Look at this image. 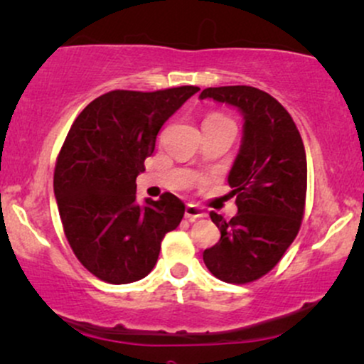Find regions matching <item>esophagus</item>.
Returning <instances> with one entry per match:
<instances>
[{"label": "esophagus", "instance_id": "34e87169", "mask_svg": "<svg viewBox=\"0 0 364 364\" xmlns=\"http://www.w3.org/2000/svg\"><path fill=\"white\" fill-rule=\"evenodd\" d=\"M207 217V213L203 212L200 207H196V205H186V210H185V218H188L190 222H195L198 220V218H203Z\"/></svg>", "mask_w": 364, "mask_h": 364}]
</instances>
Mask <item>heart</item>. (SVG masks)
Masks as SVG:
<instances>
[{
	"label": "heart",
	"mask_w": 364,
	"mask_h": 364,
	"mask_svg": "<svg viewBox=\"0 0 364 364\" xmlns=\"http://www.w3.org/2000/svg\"><path fill=\"white\" fill-rule=\"evenodd\" d=\"M212 118H222V117H218V115H213V117H210L208 120H212Z\"/></svg>",
	"instance_id": "heart-1"
}]
</instances>
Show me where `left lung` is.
Segmentation results:
<instances>
[{"label":"left lung","mask_w":364,"mask_h":364,"mask_svg":"<svg viewBox=\"0 0 364 364\" xmlns=\"http://www.w3.org/2000/svg\"><path fill=\"white\" fill-rule=\"evenodd\" d=\"M244 115L239 154L229 173L237 215L210 218L220 240L205 249L213 277L244 284L269 273L299 234L307 195V156L290 113L266 91L252 86H220L201 91Z\"/></svg>","instance_id":"8db88e82"}]
</instances>
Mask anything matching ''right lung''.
Masks as SVG:
<instances>
[{
	"label": "right lung",
	"instance_id": "add662e5",
	"mask_svg": "<svg viewBox=\"0 0 364 364\" xmlns=\"http://www.w3.org/2000/svg\"><path fill=\"white\" fill-rule=\"evenodd\" d=\"M200 87L115 90L93 100L69 129L54 171V195L73 252L112 284L146 278L161 240L185 215L173 193L135 201V179L164 122Z\"/></svg>",
	"mask_w": 364,
	"mask_h": 364
}]
</instances>
